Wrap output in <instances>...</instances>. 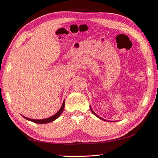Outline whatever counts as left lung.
Here are the masks:
<instances>
[{
    "instance_id": "8db88e82",
    "label": "left lung",
    "mask_w": 158,
    "mask_h": 158,
    "mask_svg": "<svg viewBox=\"0 0 158 158\" xmlns=\"http://www.w3.org/2000/svg\"><path fill=\"white\" fill-rule=\"evenodd\" d=\"M91 111H92V113H93V114H94V115H95V116H97V117H98V118H101V119H102V120H103V121H105V120H104V119H103V118H101V117H99V116H97V115H96V114H95V113H94V112L93 111V110H92V109H91Z\"/></svg>"
}]
</instances>
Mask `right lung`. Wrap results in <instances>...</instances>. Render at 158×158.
I'll use <instances>...</instances> for the list:
<instances>
[{"mask_svg": "<svg viewBox=\"0 0 158 158\" xmlns=\"http://www.w3.org/2000/svg\"><path fill=\"white\" fill-rule=\"evenodd\" d=\"M64 102H63L62 103V107L60 108V109L59 111L56 113V114L54 115V116L48 118H45V119H41V120H36V119H30V118H26L25 116H23L25 118V119L27 120H29V121H32V122H34L35 123H39V124H44V123H50V122L55 121V119L57 118L60 116L61 114H62L63 110H64Z\"/></svg>", "mask_w": 158, "mask_h": 158, "instance_id": "add662e5", "label": "right lung"}]
</instances>
